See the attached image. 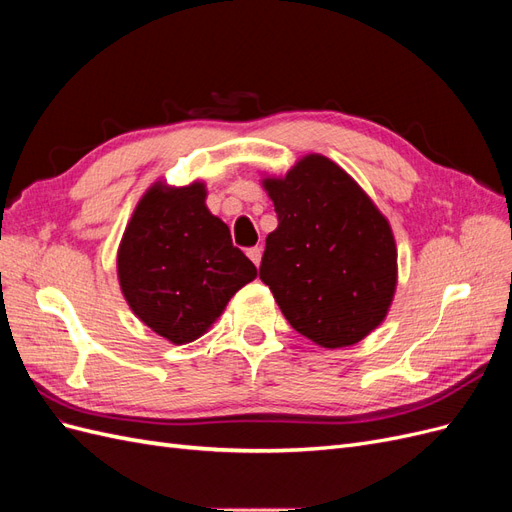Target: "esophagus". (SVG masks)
<instances>
[{
	"label": "esophagus",
	"mask_w": 512,
	"mask_h": 512,
	"mask_svg": "<svg viewBox=\"0 0 512 512\" xmlns=\"http://www.w3.org/2000/svg\"><path fill=\"white\" fill-rule=\"evenodd\" d=\"M247 256H250V260L258 267L260 260H262V250H260V247H250V250H247Z\"/></svg>",
	"instance_id": "obj_1"
}]
</instances>
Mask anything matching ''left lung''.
I'll use <instances>...</instances> for the list:
<instances>
[{"instance_id": "obj_1", "label": "left lung", "mask_w": 512, "mask_h": 512, "mask_svg": "<svg viewBox=\"0 0 512 512\" xmlns=\"http://www.w3.org/2000/svg\"><path fill=\"white\" fill-rule=\"evenodd\" d=\"M277 228L260 262L294 331L322 348L361 342L389 314L397 247L389 220L344 168L309 153L284 177L262 179Z\"/></svg>"}]
</instances>
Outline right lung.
<instances>
[{
	"label": "right lung",
	"instance_id": "right-lung-1",
	"mask_svg": "<svg viewBox=\"0 0 512 512\" xmlns=\"http://www.w3.org/2000/svg\"><path fill=\"white\" fill-rule=\"evenodd\" d=\"M203 181L138 200L117 252L123 297L136 318L170 344L194 342L220 318L232 294L256 277L228 226L205 205Z\"/></svg>",
	"mask_w": 512,
	"mask_h": 512
}]
</instances>
